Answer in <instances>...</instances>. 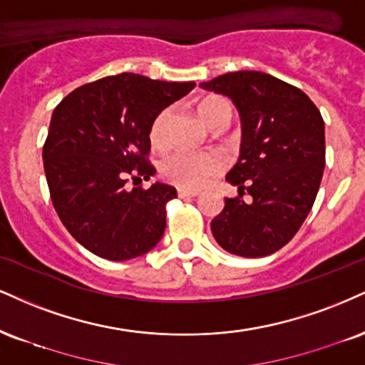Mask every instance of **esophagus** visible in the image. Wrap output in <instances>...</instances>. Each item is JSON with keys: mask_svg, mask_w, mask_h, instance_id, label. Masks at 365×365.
Wrapping results in <instances>:
<instances>
[{"mask_svg": "<svg viewBox=\"0 0 365 365\" xmlns=\"http://www.w3.org/2000/svg\"><path fill=\"white\" fill-rule=\"evenodd\" d=\"M177 194H178L180 199H188V197H197V195H199V192L190 190V188H178Z\"/></svg>", "mask_w": 365, "mask_h": 365, "instance_id": "esophagus-1", "label": "esophagus"}]
</instances>
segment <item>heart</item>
Here are the masks:
<instances>
[{"label":"heart","instance_id":"obj_1","mask_svg":"<svg viewBox=\"0 0 365 365\" xmlns=\"http://www.w3.org/2000/svg\"><path fill=\"white\" fill-rule=\"evenodd\" d=\"M199 113L205 124L216 129L219 125L231 124L232 107L221 96H210L200 103ZM170 118L171 108H163L158 112L149 125V143L155 149H163L166 146ZM222 168H225V160L217 153L178 149L165 158L161 163V175L168 182L182 188H200Z\"/></svg>","mask_w":365,"mask_h":365}]
</instances>
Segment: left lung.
Masks as SVG:
<instances>
[{"mask_svg":"<svg viewBox=\"0 0 365 365\" xmlns=\"http://www.w3.org/2000/svg\"><path fill=\"white\" fill-rule=\"evenodd\" d=\"M230 96L243 124L241 156L226 180L240 195L225 199L210 230L226 252L245 258L275 253L313 207L324 170V122L299 88L260 71L226 73L202 83ZM248 193L252 202H245Z\"/></svg>","mask_w":365,"mask_h":365,"instance_id":"8db88e82","label":"left lung"}]
</instances>
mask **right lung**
<instances>
[{
    "mask_svg": "<svg viewBox=\"0 0 365 365\" xmlns=\"http://www.w3.org/2000/svg\"><path fill=\"white\" fill-rule=\"evenodd\" d=\"M194 88L122 73L76 88L54 108L42 149L47 185L61 222L88 252L124 262L161 240L175 187L127 183L156 173L149 125Z\"/></svg>",
    "mask_w": 365,
    "mask_h": 365,
    "instance_id": "1",
    "label": "right lung"
}]
</instances>
